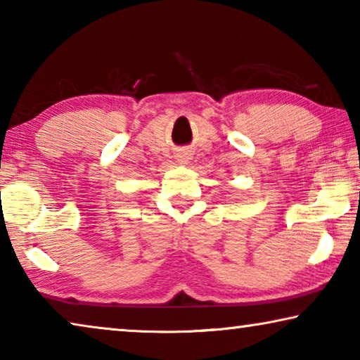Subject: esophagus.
Returning a JSON list of instances; mask_svg holds the SVG:
<instances>
[{
    "instance_id": "esophagus-1",
    "label": "esophagus",
    "mask_w": 360,
    "mask_h": 360,
    "mask_svg": "<svg viewBox=\"0 0 360 360\" xmlns=\"http://www.w3.org/2000/svg\"><path fill=\"white\" fill-rule=\"evenodd\" d=\"M188 160H191V154H188V152H179V154H178V162L179 163L186 165V163H188Z\"/></svg>"
}]
</instances>
